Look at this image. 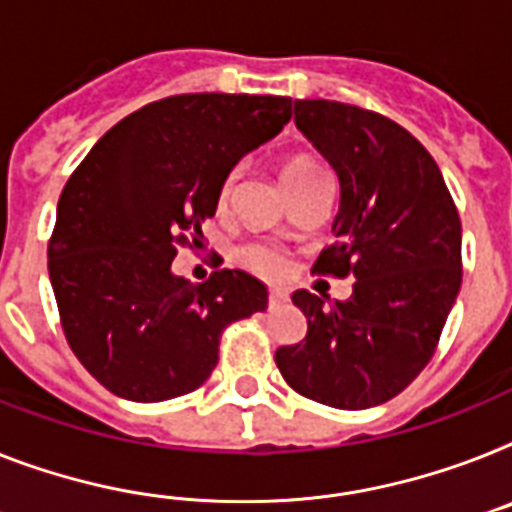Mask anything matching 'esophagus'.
Listing matches in <instances>:
<instances>
[{
  "mask_svg": "<svg viewBox=\"0 0 512 512\" xmlns=\"http://www.w3.org/2000/svg\"><path fill=\"white\" fill-rule=\"evenodd\" d=\"M285 303H287L285 293H280V290H272V293H269V308H280L285 306Z\"/></svg>",
  "mask_w": 512,
  "mask_h": 512,
  "instance_id": "esophagus-1",
  "label": "esophagus"
}]
</instances>
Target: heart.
<instances>
[{
	"instance_id": "b5f03b06",
	"label": "heart",
	"mask_w": 512,
	"mask_h": 512,
	"mask_svg": "<svg viewBox=\"0 0 512 512\" xmlns=\"http://www.w3.org/2000/svg\"><path fill=\"white\" fill-rule=\"evenodd\" d=\"M316 172H322V167L311 162V159H293V162H287L285 170H282V183H285V188H293V185L303 183L306 177L316 175ZM235 177H238V172H230V175L225 177V183L219 185V193H217L219 209H225L227 201H230ZM243 259H246V264L251 266L253 272L264 274V277H272V280L274 277H280V274H285V269H287L285 259H282V253L274 251V248H266V246L248 248V251L243 253Z\"/></svg>"
}]
</instances>
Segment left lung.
<instances>
[{"instance_id": "1", "label": "left lung", "mask_w": 512, "mask_h": 512, "mask_svg": "<svg viewBox=\"0 0 512 512\" xmlns=\"http://www.w3.org/2000/svg\"><path fill=\"white\" fill-rule=\"evenodd\" d=\"M295 125L340 180L335 246L314 269L356 285L329 306L295 290L308 332L274 361L303 398L361 411L403 392L434 356L463 277L460 217L432 154L398 122L295 99Z\"/></svg>"}]
</instances>
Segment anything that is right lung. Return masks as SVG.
<instances>
[{
  "mask_svg": "<svg viewBox=\"0 0 512 512\" xmlns=\"http://www.w3.org/2000/svg\"><path fill=\"white\" fill-rule=\"evenodd\" d=\"M293 99L183 94L128 114L67 180L49 240V280L78 361L117 398L162 403L211 377L227 324L266 308V285L219 269L172 272L177 243L217 211L232 167L272 141Z\"/></svg>",
  "mask_w": 512,
  "mask_h": 512,
  "instance_id": "add662e5",
  "label": "right lung"
}]
</instances>
